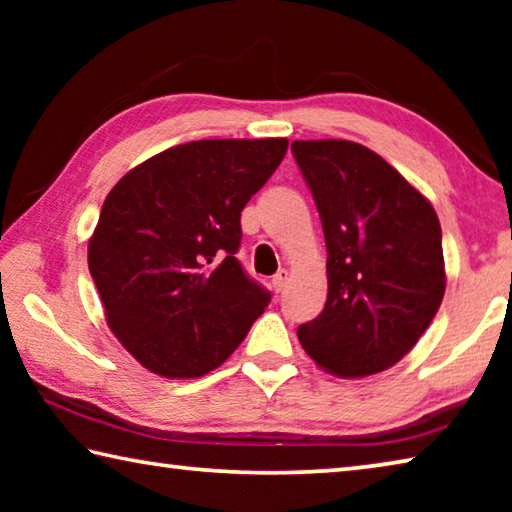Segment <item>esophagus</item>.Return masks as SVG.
Segmentation results:
<instances>
[{
	"label": "esophagus",
	"instance_id": "obj_1",
	"mask_svg": "<svg viewBox=\"0 0 512 512\" xmlns=\"http://www.w3.org/2000/svg\"><path fill=\"white\" fill-rule=\"evenodd\" d=\"M287 284H289V271H284V268H282V271H277L275 277H273V289L280 293V291H284Z\"/></svg>",
	"mask_w": 512,
	"mask_h": 512
}]
</instances>
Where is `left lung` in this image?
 Returning a JSON list of instances; mask_svg holds the SVG:
<instances>
[{"label": "left lung", "instance_id": "8db88e82", "mask_svg": "<svg viewBox=\"0 0 512 512\" xmlns=\"http://www.w3.org/2000/svg\"><path fill=\"white\" fill-rule=\"evenodd\" d=\"M327 246V302L298 327L320 368L357 379L395 366L445 296L443 232L431 203L381 155L348 140L291 144Z\"/></svg>", "mask_w": 512, "mask_h": 512}]
</instances>
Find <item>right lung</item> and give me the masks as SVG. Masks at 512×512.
<instances>
[{
  "instance_id": "add662e5",
  "label": "right lung",
  "mask_w": 512,
  "mask_h": 512,
  "mask_svg": "<svg viewBox=\"0 0 512 512\" xmlns=\"http://www.w3.org/2000/svg\"><path fill=\"white\" fill-rule=\"evenodd\" d=\"M287 146L284 137L187 142L110 189L88 266L112 334L146 370L203 377L264 314L271 293L235 257L239 219Z\"/></svg>"
}]
</instances>
